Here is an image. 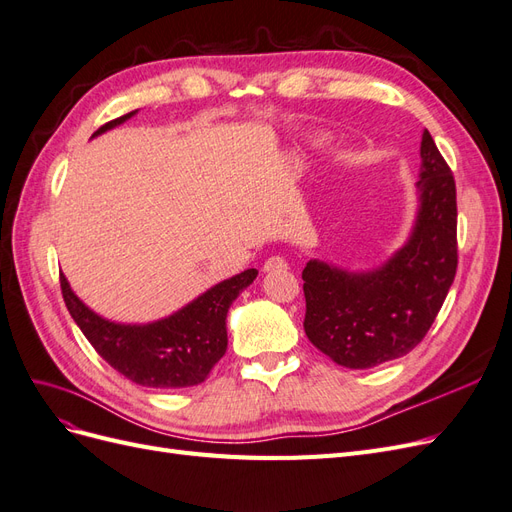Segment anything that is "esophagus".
Returning <instances> with one entry per match:
<instances>
[{
    "instance_id": "1",
    "label": "esophagus",
    "mask_w": 512,
    "mask_h": 512,
    "mask_svg": "<svg viewBox=\"0 0 512 512\" xmlns=\"http://www.w3.org/2000/svg\"><path fill=\"white\" fill-rule=\"evenodd\" d=\"M288 267V262H286V258H282V256H271V258H267V262H265V267H262V271H282V269H286Z\"/></svg>"
}]
</instances>
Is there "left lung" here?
Wrapping results in <instances>:
<instances>
[{"mask_svg": "<svg viewBox=\"0 0 512 512\" xmlns=\"http://www.w3.org/2000/svg\"><path fill=\"white\" fill-rule=\"evenodd\" d=\"M418 215L408 243L376 271L348 273L320 260L303 269L309 342L331 361L367 369L423 342L457 273V190L425 130Z\"/></svg>", "mask_w": 512, "mask_h": 512, "instance_id": "obj_1", "label": "left lung"}]
</instances>
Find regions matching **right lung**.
Instances as JSON below:
<instances>
[{
  "label": "right lung",
  "mask_w": 512,
  "mask_h": 512,
  "mask_svg": "<svg viewBox=\"0 0 512 512\" xmlns=\"http://www.w3.org/2000/svg\"><path fill=\"white\" fill-rule=\"evenodd\" d=\"M136 111L104 123L94 136L130 119ZM258 271L247 269L200 294L173 316L149 324H117L100 318L59 275L70 316L102 359L128 380L151 389H183L205 382L228 346L226 314Z\"/></svg>",
  "instance_id": "right-lung-1"
}]
</instances>
